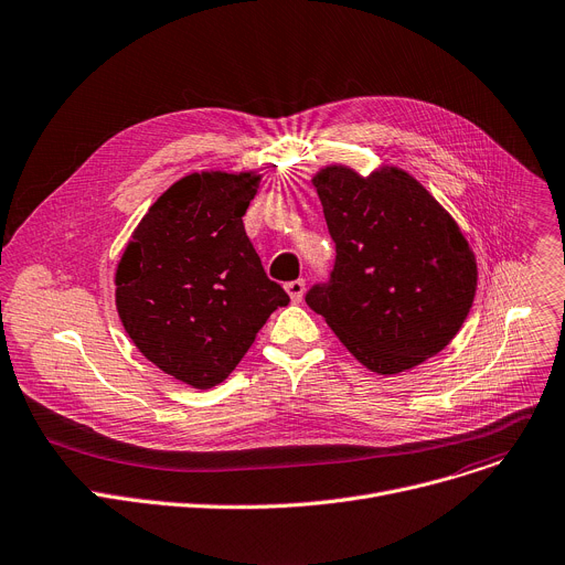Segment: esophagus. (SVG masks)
Instances as JSON below:
<instances>
[{"label":"esophagus","mask_w":565,"mask_h":565,"mask_svg":"<svg viewBox=\"0 0 565 565\" xmlns=\"http://www.w3.org/2000/svg\"><path fill=\"white\" fill-rule=\"evenodd\" d=\"M286 292L290 295L292 302H299V299H302V295H305V279L288 281V284H286Z\"/></svg>","instance_id":"obj_1"}]
</instances>
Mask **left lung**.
Segmentation results:
<instances>
[{
	"mask_svg": "<svg viewBox=\"0 0 565 565\" xmlns=\"http://www.w3.org/2000/svg\"><path fill=\"white\" fill-rule=\"evenodd\" d=\"M311 181L335 266L307 305L372 372L399 374L436 356L459 333L477 290L475 252L455 217L395 166L361 177L335 163Z\"/></svg>",
	"mask_w": 565,
	"mask_h": 565,
	"instance_id": "left-lung-1",
	"label": "left lung"
}]
</instances>
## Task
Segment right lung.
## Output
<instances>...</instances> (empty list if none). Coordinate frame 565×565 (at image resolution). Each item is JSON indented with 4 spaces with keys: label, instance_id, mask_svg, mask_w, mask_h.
Returning a JSON list of instances; mask_svg holds the SVG:
<instances>
[{
    "label": "right lung",
    "instance_id": "add662e5",
    "mask_svg": "<svg viewBox=\"0 0 565 565\" xmlns=\"http://www.w3.org/2000/svg\"><path fill=\"white\" fill-rule=\"evenodd\" d=\"M260 174H185L149 206L116 270V307L134 345L170 377L213 388L290 299L270 281L243 215Z\"/></svg>",
    "mask_w": 565,
    "mask_h": 565
}]
</instances>
